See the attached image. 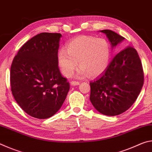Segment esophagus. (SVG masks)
<instances>
[{"instance_id":"34e87169","label":"esophagus","mask_w":152,"mask_h":152,"mask_svg":"<svg viewBox=\"0 0 152 152\" xmlns=\"http://www.w3.org/2000/svg\"><path fill=\"white\" fill-rule=\"evenodd\" d=\"M70 84L72 86H76V85H79L80 82H77V81H71L70 82Z\"/></svg>"}]
</instances>
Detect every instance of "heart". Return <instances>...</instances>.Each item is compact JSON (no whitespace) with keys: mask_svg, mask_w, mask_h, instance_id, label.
Returning a JSON list of instances; mask_svg holds the SVG:
<instances>
[{"mask_svg":"<svg viewBox=\"0 0 152 152\" xmlns=\"http://www.w3.org/2000/svg\"><path fill=\"white\" fill-rule=\"evenodd\" d=\"M110 55L111 48L107 39L80 35L67 43L66 49L58 51L57 63L66 76H70L79 64L80 66L76 72V77L83 78L88 75L94 78L106 70Z\"/></svg>","mask_w":152,"mask_h":152,"instance_id":"obj_1","label":"heart"}]
</instances>
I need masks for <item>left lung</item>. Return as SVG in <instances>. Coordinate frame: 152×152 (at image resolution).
I'll return each mask as SVG.
<instances>
[{
	"label": "left lung",
	"mask_w": 152,
	"mask_h": 152,
	"mask_svg": "<svg viewBox=\"0 0 152 152\" xmlns=\"http://www.w3.org/2000/svg\"><path fill=\"white\" fill-rule=\"evenodd\" d=\"M106 35L113 49L125 38L111 30L100 31ZM143 84V72L139 55L128 46L113 58L101 76L90 82V100L101 114L115 116L132 106Z\"/></svg>",
	"instance_id": "left-lung-1"
}]
</instances>
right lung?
Wrapping results in <instances>:
<instances>
[{
  "instance_id": "add662e5",
  "label": "right lung",
  "mask_w": 152,
  "mask_h": 152,
  "mask_svg": "<svg viewBox=\"0 0 152 152\" xmlns=\"http://www.w3.org/2000/svg\"><path fill=\"white\" fill-rule=\"evenodd\" d=\"M60 33H41L20 48L11 68L12 94L33 117L48 119L57 113L70 89L57 63Z\"/></svg>"
}]
</instances>
